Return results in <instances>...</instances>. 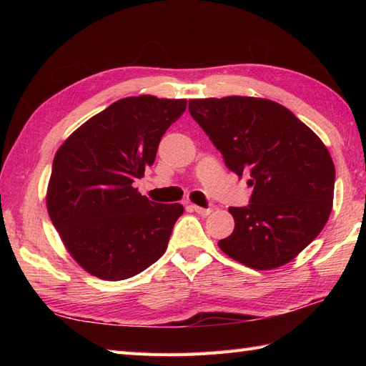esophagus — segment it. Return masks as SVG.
Returning <instances> with one entry per match:
<instances>
[{
    "label": "esophagus",
    "instance_id": "34e87169",
    "mask_svg": "<svg viewBox=\"0 0 366 366\" xmlns=\"http://www.w3.org/2000/svg\"><path fill=\"white\" fill-rule=\"evenodd\" d=\"M190 209H192V211H195L197 214H199V215H209V214H211L212 212V209L211 207H201V206H197V204H190Z\"/></svg>",
    "mask_w": 366,
    "mask_h": 366
}]
</instances>
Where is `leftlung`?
Returning <instances> with one entry per match:
<instances>
[{"instance_id": "1", "label": "left lung", "mask_w": 366, "mask_h": 366, "mask_svg": "<svg viewBox=\"0 0 366 366\" xmlns=\"http://www.w3.org/2000/svg\"><path fill=\"white\" fill-rule=\"evenodd\" d=\"M189 112L232 173L252 177L250 204L229 207L236 224L222 252L256 270L294 259L332 212L335 165L321 138L269 99H193Z\"/></svg>"}]
</instances>
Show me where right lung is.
<instances>
[{
  "instance_id": "obj_1",
  "label": "right lung",
  "mask_w": 366,
  "mask_h": 366,
  "mask_svg": "<svg viewBox=\"0 0 366 366\" xmlns=\"http://www.w3.org/2000/svg\"><path fill=\"white\" fill-rule=\"evenodd\" d=\"M185 99L126 97L76 129L53 159L46 209L67 252L97 278L119 282L165 253L182 204L134 189Z\"/></svg>"
}]
</instances>
